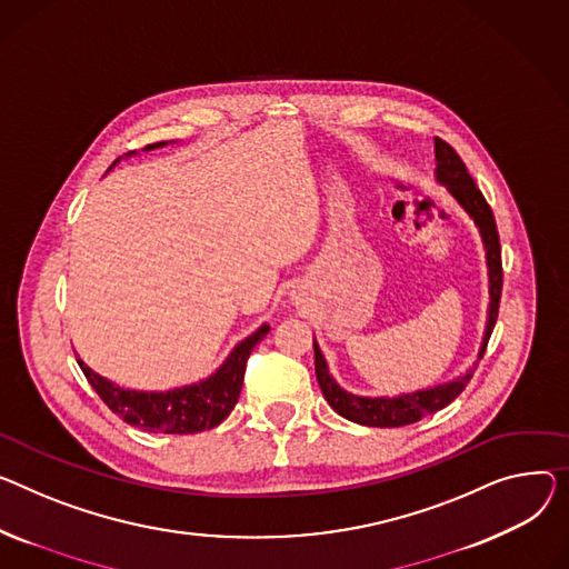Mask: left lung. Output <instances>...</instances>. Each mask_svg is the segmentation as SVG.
<instances>
[{
	"mask_svg": "<svg viewBox=\"0 0 569 569\" xmlns=\"http://www.w3.org/2000/svg\"><path fill=\"white\" fill-rule=\"evenodd\" d=\"M435 156H437V180L441 184H446L448 192L456 197L458 203L473 217L476 226L480 229V236H482L485 251H487L489 316H487V331L482 338V348L478 355V359H482L487 343H489L491 329H495L497 318H499V301H501V288H503V264H501V242H499L497 221H495V214H491V208L485 201L482 192L476 187L471 173L467 171V164L456 153V148L446 143L443 139L435 137ZM313 350H316L318 385H320L327 402L331 405V409L352 423L370 426V428H400V426L421 421L423 416L435 413L456 400L473 377V370H467V375L458 377V380H452L448 385H439V387H432L426 391H413L409 396L361 398V396H352V393L343 391L331 380L327 361H325L316 340H313Z\"/></svg>",
	"mask_w": 569,
	"mask_h": 569,
	"instance_id": "1",
	"label": "left lung"
}]
</instances>
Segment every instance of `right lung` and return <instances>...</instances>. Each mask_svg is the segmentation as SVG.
I'll use <instances>...</instances> for the list:
<instances>
[{
  "label": "right lung",
  "mask_w": 569,
  "mask_h": 569,
  "mask_svg": "<svg viewBox=\"0 0 569 569\" xmlns=\"http://www.w3.org/2000/svg\"><path fill=\"white\" fill-rule=\"evenodd\" d=\"M156 146H164V141L150 143L148 148ZM268 331L270 327L262 325L256 333L242 340V343L231 352V357L226 359L223 366L212 377H208L206 382L167 393L126 391L107 382L104 377L96 375L89 366H84V361L78 363L93 391L100 396V400L113 413H119L128 426L141 428L146 432L194 435L219 426L226 416L233 411L242 391L249 355L256 348V343H260V340L268 336Z\"/></svg>",
  "instance_id": "add662e5"
}]
</instances>
